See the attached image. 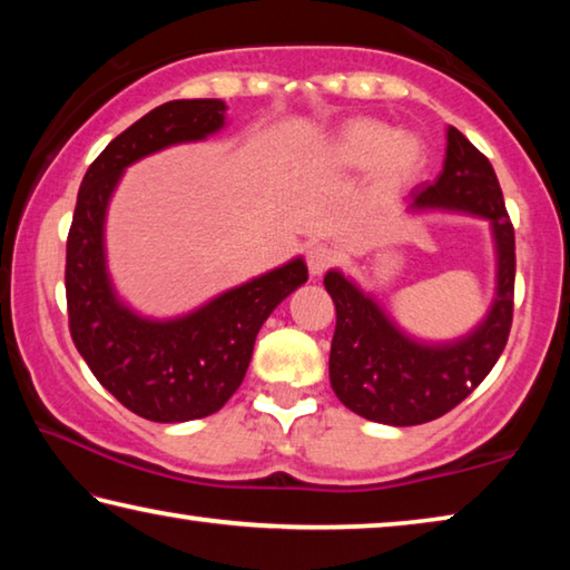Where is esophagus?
<instances>
[{"mask_svg": "<svg viewBox=\"0 0 570 570\" xmlns=\"http://www.w3.org/2000/svg\"><path fill=\"white\" fill-rule=\"evenodd\" d=\"M306 264H308V272H312V276H322L324 272H330V268L336 264V250L326 244L308 246Z\"/></svg>", "mask_w": 570, "mask_h": 570, "instance_id": "esophagus-1", "label": "esophagus"}]
</instances>
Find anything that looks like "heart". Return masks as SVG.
<instances>
[{
    "label": "heart",
    "mask_w": 570,
    "mask_h": 570,
    "mask_svg": "<svg viewBox=\"0 0 570 570\" xmlns=\"http://www.w3.org/2000/svg\"><path fill=\"white\" fill-rule=\"evenodd\" d=\"M326 158L342 168H366L374 163L377 178L397 186L417 173L424 148L412 132H392L387 122L374 118H352L336 130Z\"/></svg>",
    "instance_id": "obj_1"
}]
</instances>
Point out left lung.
Returning <instances> with one entry per match:
<instances>
[{
    "label": "left lung",
    "instance_id": "1",
    "mask_svg": "<svg viewBox=\"0 0 570 570\" xmlns=\"http://www.w3.org/2000/svg\"><path fill=\"white\" fill-rule=\"evenodd\" d=\"M410 210H458L488 218L498 248V294L478 330L452 344L414 342L370 294L340 272L324 276L336 306L330 354L332 390L364 420L410 428L438 420L488 377L513 324L515 234L490 160L448 128L445 166L432 186L410 193Z\"/></svg>",
    "mask_w": 570,
    "mask_h": 570
}]
</instances>
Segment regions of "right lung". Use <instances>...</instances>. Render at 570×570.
Wrapping results in <instances>:
<instances>
[{"label": "right lung", "mask_w": 570, "mask_h": 570, "mask_svg": "<svg viewBox=\"0 0 570 570\" xmlns=\"http://www.w3.org/2000/svg\"><path fill=\"white\" fill-rule=\"evenodd\" d=\"M224 118L220 100H173L142 115L85 173L67 234L65 292L77 352L115 400L153 422H188L224 407L244 382L262 324L308 278L294 258L168 322L142 320L115 294L102 234L122 170L176 142L208 138Z\"/></svg>", "instance_id": "right-lung-1"}]
</instances>
